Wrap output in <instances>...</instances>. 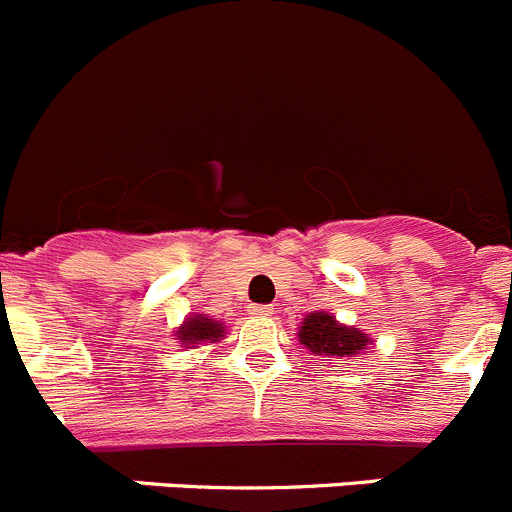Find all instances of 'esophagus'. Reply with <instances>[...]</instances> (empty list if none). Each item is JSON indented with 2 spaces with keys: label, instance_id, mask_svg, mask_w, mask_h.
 <instances>
[{
  "label": "esophagus",
  "instance_id": "1",
  "mask_svg": "<svg viewBox=\"0 0 512 512\" xmlns=\"http://www.w3.org/2000/svg\"><path fill=\"white\" fill-rule=\"evenodd\" d=\"M250 313L257 315V318H265V315L272 313V308H270V305H252Z\"/></svg>",
  "mask_w": 512,
  "mask_h": 512
}]
</instances>
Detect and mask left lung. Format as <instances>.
<instances>
[{
    "label": "left lung",
    "instance_id": "8db88e82",
    "mask_svg": "<svg viewBox=\"0 0 512 512\" xmlns=\"http://www.w3.org/2000/svg\"><path fill=\"white\" fill-rule=\"evenodd\" d=\"M300 343L318 356H353L366 348L369 336L356 328H346L328 313H310L300 328Z\"/></svg>",
    "mask_w": 512,
    "mask_h": 512
}]
</instances>
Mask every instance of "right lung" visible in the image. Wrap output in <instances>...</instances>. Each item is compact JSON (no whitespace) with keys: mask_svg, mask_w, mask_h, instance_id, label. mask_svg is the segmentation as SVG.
I'll return each instance as SVG.
<instances>
[{"mask_svg":"<svg viewBox=\"0 0 512 512\" xmlns=\"http://www.w3.org/2000/svg\"><path fill=\"white\" fill-rule=\"evenodd\" d=\"M179 341L186 343V348L194 346V343L199 341H217V338H222V323L214 321V318H204V315H194V318H189V321L184 323V326L179 328Z\"/></svg>","mask_w":512,"mask_h":512,"instance_id":"1","label":"right lung"}]
</instances>
